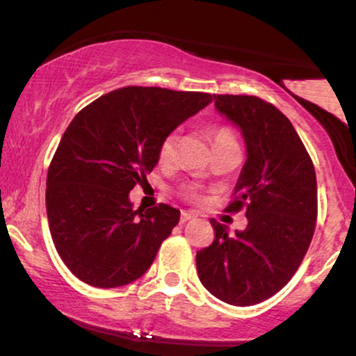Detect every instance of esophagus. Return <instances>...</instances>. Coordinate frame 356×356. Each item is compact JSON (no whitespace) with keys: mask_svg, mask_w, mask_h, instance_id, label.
Listing matches in <instances>:
<instances>
[{"mask_svg":"<svg viewBox=\"0 0 356 356\" xmlns=\"http://www.w3.org/2000/svg\"><path fill=\"white\" fill-rule=\"evenodd\" d=\"M191 219H194V214H191V212L182 211V214H181V224L187 222V220H191Z\"/></svg>","mask_w":356,"mask_h":356,"instance_id":"obj_1","label":"esophagus"}]
</instances>
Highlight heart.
<instances>
[{
    "mask_svg": "<svg viewBox=\"0 0 356 356\" xmlns=\"http://www.w3.org/2000/svg\"><path fill=\"white\" fill-rule=\"evenodd\" d=\"M211 138H212V144H214L216 150L220 149H226L229 145H236L234 134H232L231 129L227 127H214L211 130ZM175 149H177V134L170 132L162 138L161 144L157 147V159L161 164H170V162L175 159ZM182 194L189 199H195L197 197V192H195L194 187H184Z\"/></svg>",
    "mask_w": 356,
    "mask_h": 356,
    "instance_id": "b5f03b06",
    "label": "heart"
}]
</instances>
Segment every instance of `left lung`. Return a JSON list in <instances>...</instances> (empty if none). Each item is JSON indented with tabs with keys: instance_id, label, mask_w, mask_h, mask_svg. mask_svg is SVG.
<instances>
[{
	"instance_id": "left-lung-1",
	"label": "left lung",
	"mask_w": 356,
	"mask_h": 356,
	"mask_svg": "<svg viewBox=\"0 0 356 356\" xmlns=\"http://www.w3.org/2000/svg\"><path fill=\"white\" fill-rule=\"evenodd\" d=\"M214 100L246 140L248 161L226 212L244 209L248 226L229 234L211 219L214 241L197 251L195 266L211 295L251 306L288 284L308 251L318 218L316 174L295 127L275 105L252 95Z\"/></svg>"
}]
</instances>
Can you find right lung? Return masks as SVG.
<instances>
[{"mask_svg": "<svg viewBox=\"0 0 356 356\" xmlns=\"http://www.w3.org/2000/svg\"><path fill=\"white\" fill-rule=\"evenodd\" d=\"M211 102L204 92L124 87L70 122L48 167L47 216L53 244L79 280L118 288L149 269L181 211H134L129 192L147 182L162 138Z\"/></svg>", "mask_w": 356, "mask_h": 356, "instance_id": "right-lung-1", "label": "right lung"}]
</instances>
